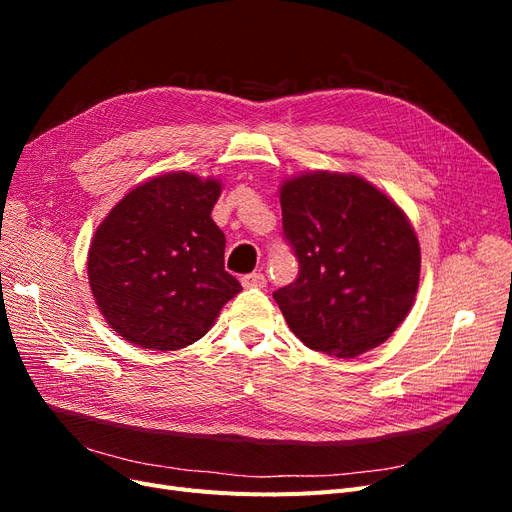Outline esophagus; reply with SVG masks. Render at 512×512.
Masks as SVG:
<instances>
[{
    "label": "esophagus",
    "instance_id": "1",
    "mask_svg": "<svg viewBox=\"0 0 512 512\" xmlns=\"http://www.w3.org/2000/svg\"><path fill=\"white\" fill-rule=\"evenodd\" d=\"M241 284L245 288H265L267 286V277L262 273H250L241 277Z\"/></svg>",
    "mask_w": 512,
    "mask_h": 512
}]
</instances>
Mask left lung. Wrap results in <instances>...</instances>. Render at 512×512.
<instances>
[{
	"label": "left lung",
	"mask_w": 512,
	"mask_h": 512,
	"mask_svg": "<svg viewBox=\"0 0 512 512\" xmlns=\"http://www.w3.org/2000/svg\"><path fill=\"white\" fill-rule=\"evenodd\" d=\"M284 237L299 277L275 290L290 331L318 352L352 359L391 337L412 309L421 247L393 200L344 173L282 183Z\"/></svg>",
	"instance_id": "obj_1"
}]
</instances>
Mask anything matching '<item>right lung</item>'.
Instances as JSON below:
<instances>
[{
	"instance_id": "right-lung-1",
	"label": "right lung",
	"mask_w": 512,
	"mask_h": 512,
	"mask_svg": "<svg viewBox=\"0 0 512 512\" xmlns=\"http://www.w3.org/2000/svg\"><path fill=\"white\" fill-rule=\"evenodd\" d=\"M218 179L168 173L136 185L89 245V286L104 320L130 344L179 350L203 337L241 292L224 269V232L211 220Z\"/></svg>"
}]
</instances>
